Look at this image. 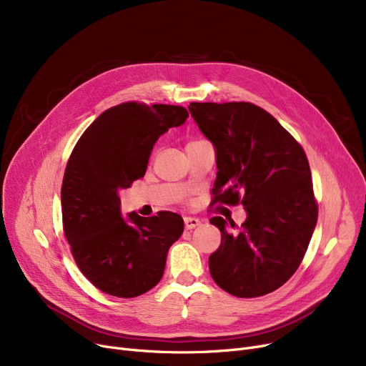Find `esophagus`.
I'll use <instances>...</instances> for the list:
<instances>
[{
	"instance_id": "1",
	"label": "esophagus",
	"mask_w": 366,
	"mask_h": 366,
	"mask_svg": "<svg viewBox=\"0 0 366 366\" xmlns=\"http://www.w3.org/2000/svg\"><path fill=\"white\" fill-rule=\"evenodd\" d=\"M184 224H185L187 229H193L197 225H200V219L199 218H193V217H187V218H184Z\"/></svg>"
}]
</instances>
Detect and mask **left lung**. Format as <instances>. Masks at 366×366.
Instances as JSON below:
<instances>
[{"mask_svg": "<svg viewBox=\"0 0 366 366\" xmlns=\"http://www.w3.org/2000/svg\"><path fill=\"white\" fill-rule=\"evenodd\" d=\"M188 109L215 145L212 203H242L247 214L237 233H228L221 217L210 219L221 232L210 274L239 298L270 294L297 272L317 222L309 160L292 134L254 104L191 102Z\"/></svg>", "mask_w": 366, "mask_h": 366, "instance_id": "1", "label": "left lung"}]
</instances>
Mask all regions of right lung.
I'll list each match as a JSON object with an SVG mask.
<instances>
[{"label": "right lung", "mask_w": 366, "mask_h": 366, "mask_svg": "<svg viewBox=\"0 0 366 366\" xmlns=\"http://www.w3.org/2000/svg\"><path fill=\"white\" fill-rule=\"evenodd\" d=\"M187 119L184 107L123 102L104 111L71 152L61 191L64 234L80 272L105 294L133 298L163 277L182 218L162 210L126 221L119 191L145 175L160 134Z\"/></svg>", "instance_id": "obj_1"}]
</instances>
